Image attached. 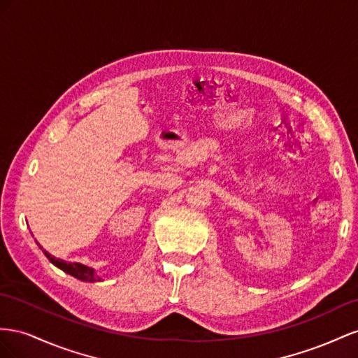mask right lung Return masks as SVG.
<instances>
[{
  "mask_svg": "<svg viewBox=\"0 0 358 358\" xmlns=\"http://www.w3.org/2000/svg\"><path fill=\"white\" fill-rule=\"evenodd\" d=\"M43 253L46 255V258L55 265V267L66 271L70 275H73V278H76L79 280H84V282H97V280H101L99 275H96L94 270L87 267V265L78 264V262H66V261L59 259V258L57 259L55 257H52V255L48 253L46 250H43Z\"/></svg>",
  "mask_w": 358,
  "mask_h": 358,
  "instance_id": "obj_1",
  "label": "right lung"
}]
</instances>
